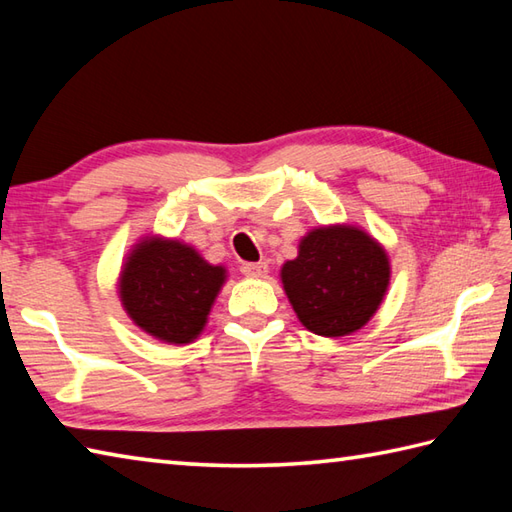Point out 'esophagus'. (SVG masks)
Segmentation results:
<instances>
[{
  "label": "esophagus",
  "mask_w": 512,
  "mask_h": 512,
  "mask_svg": "<svg viewBox=\"0 0 512 512\" xmlns=\"http://www.w3.org/2000/svg\"><path fill=\"white\" fill-rule=\"evenodd\" d=\"M242 273L250 279H262L268 275V264L266 262H255V264H244Z\"/></svg>",
  "instance_id": "34e87169"
}]
</instances>
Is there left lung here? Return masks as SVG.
<instances>
[{
	"mask_svg": "<svg viewBox=\"0 0 512 512\" xmlns=\"http://www.w3.org/2000/svg\"><path fill=\"white\" fill-rule=\"evenodd\" d=\"M383 244L354 224L312 228L281 266V284L303 328L339 339L374 317L389 288Z\"/></svg>",
	"mask_w": 512,
	"mask_h": 512,
	"instance_id": "left-lung-1",
	"label": "left lung"
}]
</instances>
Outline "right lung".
Listing matches in <instances>:
<instances>
[{"mask_svg": "<svg viewBox=\"0 0 512 512\" xmlns=\"http://www.w3.org/2000/svg\"><path fill=\"white\" fill-rule=\"evenodd\" d=\"M226 277L224 266L180 239L145 235L125 257L118 297L140 330L160 343L187 345L202 334Z\"/></svg>", "mask_w": 512, "mask_h": 512, "instance_id": "obj_1", "label": "right lung"}]
</instances>
